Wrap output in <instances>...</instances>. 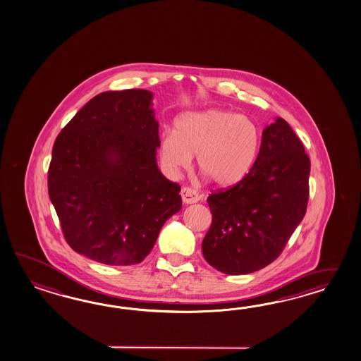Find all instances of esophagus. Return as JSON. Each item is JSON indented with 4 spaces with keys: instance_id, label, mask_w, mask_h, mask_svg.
<instances>
[{
    "instance_id": "34e87169",
    "label": "esophagus",
    "mask_w": 361,
    "mask_h": 361,
    "mask_svg": "<svg viewBox=\"0 0 361 361\" xmlns=\"http://www.w3.org/2000/svg\"><path fill=\"white\" fill-rule=\"evenodd\" d=\"M180 196H182V200H183L185 204H195V202H197L200 200L199 193L196 192L192 188H190V187L182 188Z\"/></svg>"
}]
</instances>
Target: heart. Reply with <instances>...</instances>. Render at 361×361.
Listing matches in <instances>:
<instances>
[{
  "instance_id": "heart-1",
  "label": "heart",
  "mask_w": 361,
  "mask_h": 361,
  "mask_svg": "<svg viewBox=\"0 0 361 361\" xmlns=\"http://www.w3.org/2000/svg\"><path fill=\"white\" fill-rule=\"evenodd\" d=\"M260 147L259 128L250 118L208 109L185 113L174 131L159 139V159L170 176L187 169L196 156L197 166L218 187H233L251 171Z\"/></svg>"
}]
</instances>
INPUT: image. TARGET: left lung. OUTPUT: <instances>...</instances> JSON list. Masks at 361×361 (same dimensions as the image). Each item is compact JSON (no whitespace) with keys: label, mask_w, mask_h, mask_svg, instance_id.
Segmentation results:
<instances>
[{"label":"left lung","mask_w":361,"mask_h":361,"mask_svg":"<svg viewBox=\"0 0 361 361\" xmlns=\"http://www.w3.org/2000/svg\"><path fill=\"white\" fill-rule=\"evenodd\" d=\"M310 157L282 118L262 131L260 151L240 183L207 199L212 225L202 240L207 262L240 276L277 259L308 204Z\"/></svg>","instance_id":"1"}]
</instances>
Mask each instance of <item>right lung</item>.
Instances as JSON below:
<instances>
[{"mask_svg": "<svg viewBox=\"0 0 361 361\" xmlns=\"http://www.w3.org/2000/svg\"><path fill=\"white\" fill-rule=\"evenodd\" d=\"M152 100L147 90L100 93L53 145L48 192L65 239L105 265L142 262L182 208L180 187L157 166Z\"/></svg>", "mask_w": 361, "mask_h": 361, "instance_id": "1", "label": "right lung"}]
</instances>
